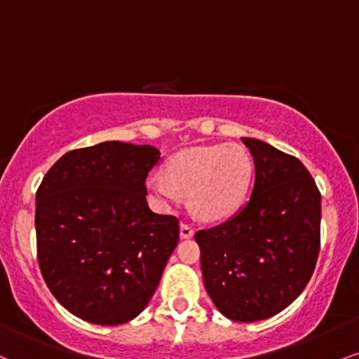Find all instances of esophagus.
Instances as JSON below:
<instances>
[{
    "label": "esophagus",
    "mask_w": 359,
    "mask_h": 359,
    "mask_svg": "<svg viewBox=\"0 0 359 359\" xmlns=\"http://www.w3.org/2000/svg\"><path fill=\"white\" fill-rule=\"evenodd\" d=\"M192 236H194L192 226H189V224L185 222L180 224V237H182V239H191Z\"/></svg>",
    "instance_id": "obj_1"
}]
</instances>
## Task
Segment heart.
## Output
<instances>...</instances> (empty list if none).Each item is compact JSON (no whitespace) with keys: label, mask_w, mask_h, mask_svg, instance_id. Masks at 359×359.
Instances as JSON below:
<instances>
[{"label":"heart","mask_w":359,"mask_h":359,"mask_svg":"<svg viewBox=\"0 0 359 359\" xmlns=\"http://www.w3.org/2000/svg\"><path fill=\"white\" fill-rule=\"evenodd\" d=\"M252 162L239 144L196 145L170 158L165 177L152 174L147 189L162 205L179 204L189 196L197 217L215 222L231 217L248 196Z\"/></svg>","instance_id":"obj_1"}]
</instances>
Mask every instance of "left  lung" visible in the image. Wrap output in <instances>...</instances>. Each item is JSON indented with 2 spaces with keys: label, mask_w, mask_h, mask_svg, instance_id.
I'll use <instances>...</instances> for the list:
<instances>
[{
  "label": "left lung",
  "mask_w": 359,
  "mask_h": 359,
  "mask_svg": "<svg viewBox=\"0 0 359 359\" xmlns=\"http://www.w3.org/2000/svg\"><path fill=\"white\" fill-rule=\"evenodd\" d=\"M254 161L249 201L221 226L198 231L205 291L239 323L286 309L313 276L319 252L321 196L303 163L276 147L243 138Z\"/></svg>",
  "instance_id": "obj_1"
}]
</instances>
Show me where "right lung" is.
<instances>
[{
    "instance_id": "obj_1",
    "label": "right lung",
    "mask_w": 359,
    "mask_h": 359,
    "mask_svg": "<svg viewBox=\"0 0 359 359\" xmlns=\"http://www.w3.org/2000/svg\"><path fill=\"white\" fill-rule=\"evenodd\" d=\"M161 158L123 142L65 154L36 192L43 279L65 309L92 325L137 318L179 243V221L147 204L145 179Z\"/></svg>"
}]
</instances>
